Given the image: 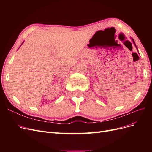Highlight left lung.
<instances>
[{
	"label": "left lung",
	"instance_id": "left-lung-1",
	"mask_svg": "<svg viewBox=\"0 0 152 152\" xmlns=\"http://www.w3.org/2000/svg\"><path fill=\"white\" fill-rule=\"evenodd\" d=\"M131 39H132V42H133V43H134V45H135V47L136 48V49H137V46H136V45L135 44V42H134V40H133V39H132V38H131ZM137 51H138V50H137Z\"/></svg>",
	"mask_w": 152,
	"mask_h": 152
}]
</instances>
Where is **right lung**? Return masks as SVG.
<instances>
[{
	"label": "right lung",
	"mask_w": 152,
	"mask_h": 152,
	"mask_svg": "<svg viewBox=\"0 0 152 152\" xmlns=\"http://www.w3.org/2000/svg\"><path fill=\"white\" fill-rule=\"evenodd\" d=\"M23 43H22V44H23ZM21 45H20V46H21Z\"/></svg>",
	"instance_id": "add662e5"
}]
</instances>
